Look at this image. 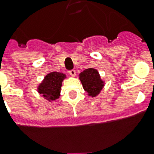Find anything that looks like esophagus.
I'll use <instances>...</instances> for the list:
<instances>
[{"label":"esophagus","mask_w":154,"mask_h":154,"mask_svg":"<svg viewBox=\"0 0 154 154\" xmlns=\"http://www.w3.org/2000/svg\"><path fill=\"white\" fill-rule=\"evenodd\" d=\"M68 72H69V74H70L71 76H72V77H74V76L76 75V71L74 70V69H72V70L69 71Z\"/></svg>","instance_id":"esophagus-1"}]
</instances>
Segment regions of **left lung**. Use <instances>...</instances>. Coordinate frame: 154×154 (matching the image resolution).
Instances as JSON below:
<instances>
[{
  "label": "left lung",
  "instance_id": "8db88e82",
  "mask_svg": "<svg viewBox=\"0 0 154 154\" xmlns=\"http://www.w3.org/2000/svg\"><path fill=\"white\" fill-rule=\"evenodd\" d=\"M80 80L84 90L90 97H97L104 86L98 72L94 68H87L80 73Z\"/></svg>",
  "mask_w": 154,
  "mask_h": 154
}]
</instances>
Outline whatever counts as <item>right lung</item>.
I'll use <instances>...</instances> for the list:
<instances>
[{
	"instance_id": "right-lung-1",
	"label": "right lung",
	"mask_w": 154,
	"mask_h": 154,
	"mask_svg": "<svg viewBox=\"0 0 154 154\" xmlns=\"http://www.w3.org/2000/svg\"><path fill=\"white\" fill-rule=\"evenodd\" d=\"M65 75L61 72H53L44 77L43 82L38 86V92L48 100H54L59 97L61 87Z\"/></svg>"
}]
</instances>
